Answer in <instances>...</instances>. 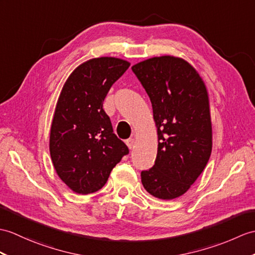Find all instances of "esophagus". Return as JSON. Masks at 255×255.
<instances>
[{"mask_svg":"<svg viewBox=\"0 0 255 255\" xmlns=\"http://www.w3.org/2000/svg\"><path fill=\"white\" fill-rule=\"evenodd\" d=\"M126 144H127V146L129 147L130 150L132 149L133 147V145H134V139H132V138H130V139H128V140H126Z\"/></svg>","mask_w":255,"mask_h":255,"instance_id":"34e87169","label":"esophagus"}]
</instances>
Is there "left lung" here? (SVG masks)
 <instances>
[{"label": "left lung", "instance_id": "obj_1", "mask_svg": "<svg viewBox=\"0 0 255 255\" xmlns=\"http://www.w3.org/2000/svg\"><path fill=\"white\" fill-rule=\"evenodd\" d=\"M131 69L151 100L158 139L154 166L142 171L141 182L153 197L173 200L190 189L211 156L208 89L181 57H151Z\"/></svg>", "mask_w": 255, "mask_h": 255}]
</instances>
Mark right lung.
<instances>
[{"label": "right lung", "mask_w": 255, "mask_h": 255, "mask_svg": "<svg viewBox=\"0 0 255 255\" xmlns=\"http://www.w3.org/2000/svg\"><path fill=\"white\" fill-rule=\"evenodd\" d=\"M130 63L102 56L80 64L62 88L50 130L56 174L78 194L97 192L128 147L113 132L103 101Z\"/></svg>", "instance_id": "obj_1"}]
</instances>
